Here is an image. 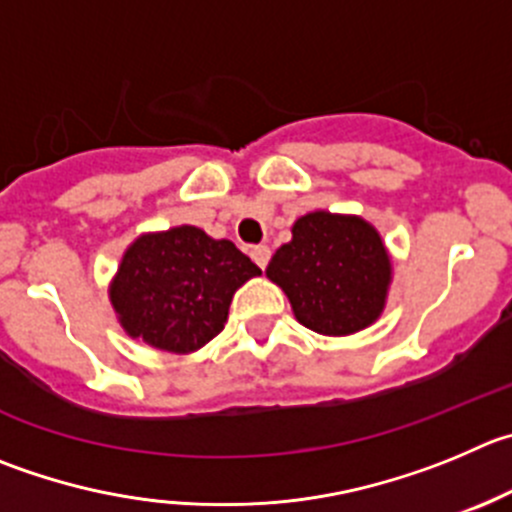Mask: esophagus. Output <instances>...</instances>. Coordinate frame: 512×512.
Masks as SVG:
<instances>
[{"label": "esophagus", "mask_w": 512, "mask_h": 512, "mask_svg": "<svg viewBox=\"0 0 512 512\" xmlns=\"http://www.w3.org/2000/svg\"><path fill=\"white\" fill-rule=\"evenodd\" d=\"M251 259L256 261V266H259V269H266V266H269V259H271V248L269 246H253Z\"/></svg>", "instance_id": "esophagus-1"}]
</instances>
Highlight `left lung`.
Instances as JSON below:
<instances>
[{
	"label": "left lung",
	"instance_id": "8db88e82",
	"mask_svg": "<svg viewBox=\"0 0 512 512\" xmlns=\"http://www.w3.org/2000/svg\"><path fill=\"white\" fill-rule=\"evenodd\" d=\"M266 276L284 291L299 324L324 337H349L382 316L392 256L362 216L311 211L296 218Z\"/></svg>",
	"mask_w": 512,
	"mask_h": 512
}]
</instances>
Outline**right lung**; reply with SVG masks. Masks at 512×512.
<instances>
[{
    "label": "right lung",
    "mask_w": 512,
    "mask_h": 512,
    "mask_svg": "<svg viewBox=\"0 0 512 512\" xmlns=\"http://www.w3.org/2000/svg\"><path fill=\"white\" fill-rule=\"evenodd\" d=\"M261 269L226 238L196 226L140 233L110 281V304L130 339L193 354L218 337L233 294Z\"/></svg>",
    "instance_id": "right-lung-1"
}]
</instances>
